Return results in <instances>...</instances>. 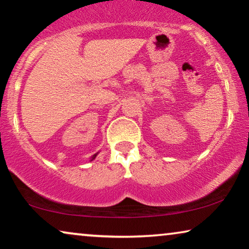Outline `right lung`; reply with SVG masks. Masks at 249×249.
<instances>
[{
	"label": "right lung",
	"mask_w": 249,
	"mask_h": 249,
	"mask_svg": "<svg viewBox=\"0 0 249 249\" xmlns=\"http://www.w3.org/2000/svg\"><path fill=\"white\" fill-rule=\"evenodd\" d=\"M98 154H99V153H96V154H94V155H93V156L91 157V160H91V161H92L93 160H94V158H95L96 156H98Z\"/></svg>",
	"instance_id": "1"
}]
</instances>
